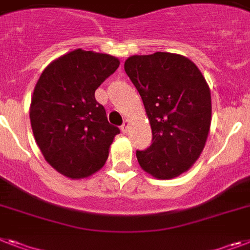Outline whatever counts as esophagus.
<instances>
[{
  "label": "esophagus",
  "instance_id": "1",
  "mask_svg": "<svg viewBox=\"0 0 250 250\" xmlns=\"http://www.w3.org/2000/svg\"><path fill=\"white\" fill-rule=\"evenodd\" d=\"M127 130H129V121H124V124L121 125V131H123L124 134L127 133Z\"/></svg>",
  "mask_w": 250,
  "mask_h": 250
}]
</instances>
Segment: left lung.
<instances>
[{"label": "left lung", "instance_id": "1", "mask_svg": "<svg viewBox=\"0 0 250 250\" xmlns=\"http://www.w3.org/2000/svg\"><path fill=\"white\" fill-rule=\"evenodd\" d=\"M125 73L139 92L152 127V144L137 150L140 167L172 179L193 166L211 126V92L195 63L168 52L131 56Z\"/></svg>", "mask_w": 250, "mask_h": 250}]
</instances>
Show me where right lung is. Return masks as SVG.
Segmentation results:
<instances>
[{"mask_svg": "<svg viewBox=\"0 0 250 250\" xmlns=\"http://www.w3.org/2000/svg\"><path fill=\"white\" fill-rule=\"evenodd\" d=\"M119 65L113 56L75 49L49 63L39 78L30 123L39 149L60 174L82 179L106 162L120 129L108 123L94 92Z\"/></svg>", "mask_w": 250, "mask_h": 250, "instance_id": "right-lung-1", "label": "right lung"}]
</instances>
